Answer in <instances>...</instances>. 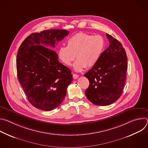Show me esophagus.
I'll return each mask as SVG.
<instances>
[{
	"label": "esophagus",
	"mask_w": 148,
	"mask_h": 148,
	"mask_svg": "<svg viewBox=\"0 0 148 148\" xmlns=\"http://www.w3.org/2000/svg\"><path fill=\"white\" fill-rule=\"evenodd\" d=\"M73 78L74 79H77L78 78V75L76 74H73Z\"/></svg>",
	"instance_id": "1"
}]
</instances>
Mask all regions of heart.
<instances>
[{"mask_svg":"<svg viewBox=\"0 0 148 148\" xmlns=\"http://www.w3.org/2000/svg\"><path fill=\"white\" fill-rule=\"evenodd\" d=\"M105 46L103 38L86 33L79 32L67 40V46L60 47L57 53L58 59L66 66L71 65L76 56L73 68L80 71L84 68H91L98 61Z\"/></svg>","mask_w":148,"mask_h":148,"instance_id":"1","label":"heart"}]
</instances>
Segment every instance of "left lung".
<instances>
[{"instance_id": "obj_1", "label": "left lung", "mask_w": 148, "mask_h": 148, "mask_svg": "<svg viewBox=\"0 0 148 148\" xmlns=\"http://www.w3.org/2000/svg\"><path fill=\"white\" fill-rule=\"evenodd\" d=\"M106 35L109 47L84 74L90 81L86 97L92 103L101 106L110 105L121 96L128 69L127 56L122 44L112 36Z\"/></svg>"}]
</instances>
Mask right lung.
Returning a JSON list of instances; mask_svg holds the SVG:
<instances>
[{
  "mask_svg": "<svg viewBox=\"0 0 148 148\" xmlns=\"http://www.w3.org/2000/svg\"><path fill=\"white\" fill-rule=\"evenodd\" d=\"M69 33L50 29L31 34L17 53V78L29 102L36 108L51 111L64 100L73 80L71 71L58 61L51 49Z\"/></svg>",
  "mask_w": 148,
  "mask_h": 148,
  "instance_id": "obj_1",
  "label": "right lung"
}]
</instances>
